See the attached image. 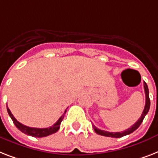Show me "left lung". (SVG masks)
Wrapping results in <instances>:
<instances>
[{"label":"left lung","mask_w":158,"mask_h":158,"mask_svg":"<svg viewBox=\"0 0 158 158\" xmlns=\"http://www.w3.org/2000/svg\"><path fill=\"white\" fill-rule=\"evenodd\" d=\"M143 88H144V92H145V97H146V101H145V106H144V109H143V111L142 113L141 116L139 118L137 122L134 125H132L130 128H128L127 130L122 131V132H110V131H102L98 129L97 127H96L94 125H93V128H94L95 132L97 133L98 135H103V136H107V137H113V138H120V137H123L124 135H129L131 133H132L133 131L136 130L137 128L139 127L140 124L142 123L144 117L146 116V114H148V110L150 108V99H149V92H148V85L145 82H143Z\"/></svg>","instance_id":"obj_1"}]
</instances>
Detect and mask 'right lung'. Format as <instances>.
<instances>
[{
  "label": "right lung",
  "mask_w": 158,
  "mask_h": 158,
  "mask_svg": "<svg viewBox=\"0 0 158 158\" xmlns=\"http://www.w3.org/2000/svg\"><path fill=\"white\" fill-rule=\"evenodd\" d=\"M7 111H8V114L10 115V117L11 118V119L14 122L15 125L16 126V127L19 129V131H21L22 132H23L24 134L28 135H31V136L33 137H45L48 136L49 135H52L53 133H56L57 131L59 130L60 128V125H61V121L63 120L64 116H65V114L66 112V110H65V112L62 114V116L60 117V118L57 120V122L55 124L50 127L48 128H35V127H27V126L23 125V124L20 123L19 122L17 121V119L15 118L14 115L11 114L10 109L7 108Z\"/></svg>",
  "instance_id": "obj_1"
}]
</instances>
